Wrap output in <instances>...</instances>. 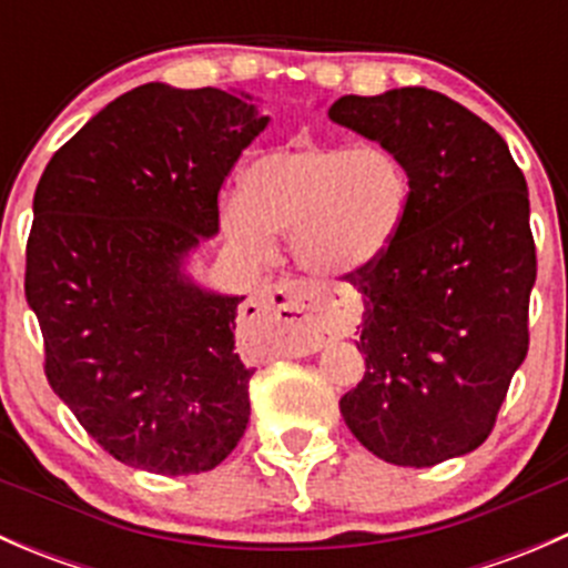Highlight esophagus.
Instances as JSON below:
<instances>
[{
  "mask_svg": "<svg viewBox=\"0 0 568 568\" xmlns=\"http://www.w3.org/2000/svg\"><path fill=\"white\" fill-rule=\"evenodd\" d=\"M250 311L283 326L288 352L296 354L318 352L357 326V316L346 302L332 300L307 283L268 285L257 291Z\"/></svg>",
  "mask_w": 568,
  "mask_h": 568,
  "instance_id": "esophagus-1",
  "label": "esophagus"
}]
</instances>
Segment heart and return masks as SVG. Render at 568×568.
<instances>
[{
	"label": "heart",
	"instance_id": "b5f03b06",
	"mask_svg": "<svg viewBox=\"0 0 568 568\" xmlns=\"http://www.w3.org/2000/svg\"><path fill=\"white\" fill-rule=\"evenodd\" d=\"M409 197V173L390 148L300 140L244 170L242 200L225 203L222 227L255 257L272 255V236H291L305 272L337 280L385 257Z\"/></svg>",
	"mask_w": 568,
	"mask_h": 568
}]
</instances>
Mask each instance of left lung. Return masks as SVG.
<instances>
[{"mask_svg":"<svg viewBox=\"0 0 568 568\" xmlns=\"http://www.w3.org/2000/svg\"><path fill=\"white\" fill-rule=\"evenodd\" d=\"M329 120L390 148L412 181L393 247L346 277L365 376L341 415L379 459L434 467L489 437L528 354V183L489 123L434 90L343 95Z\"/></svg>","mask_w":568,"mask_h":568,"instance_id":"left-lung-1","label":"left lung"}]
</instances>
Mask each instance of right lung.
Masks as SVG:
<instances>
[{
	"instance_id": "1",
	"label": "right lung",
	"mask_w": 568,
	"mask_h": 568,
	"mask_svg": "<svg viewBox=\"0 0 568 568\" xmlns=\"http://www.w3.org/2000/svg\"><path fill=\"white\" fill-rule=\"evenodd\" d=\"M266 123L244 93L151 82L88 120L40 175L24 294L45 379L129 467L205 473L244 437V296L200 288L183 261L220 231L222 183Z\"/></svg>"
}]
</instances>
